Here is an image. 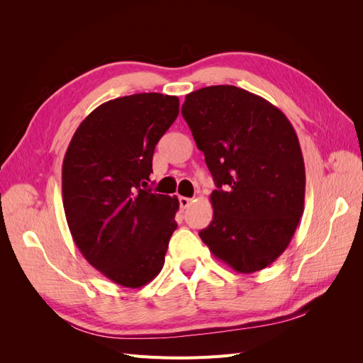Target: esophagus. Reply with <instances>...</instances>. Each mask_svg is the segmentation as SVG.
Masks as SVG:
<instances>
[{
    "mask_svg": "<svg viewBox=\"0 0 363 363\" xmlns=\"http://www.w3.org/2000/svg\"><path fill=\"white\" fill-rule=\"evenodd\" d=\"M179 201H180L182 208H188L192 204V199H188V196H180Z\"/></svg>",
    "mask_w": 363,
    "mask_h": 363,
    "instance_id": "34e87169",
    "label": "esophagus"
}]
</instances>
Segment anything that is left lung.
<instances>
[{"label": "left lung", "instance_id": "left-lung-1", "mask_svg": "<svg viewBox=\"0 0 363 363\" xmlns=\"http://www.w3.org/2000/svg\"><path fill=\"white\" fill-rule=\"evenodd\" d=\"M182 115L216 184L201 240L238 272L267 268L288 248L304 211V160L292 124L265 98L230 84L188 94Z\"/></svg>", "mask_w": 363, "mask_h": 363}]
</instances>
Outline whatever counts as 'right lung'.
Wrapping results in <instances>:
<instances>
[{
	"mask_svg": "<svg viewBox=\"0 0 363 363\" xmlns=\"http://www.w3.org/2000/svg\"><path fill=\"white\" fill-rule=\"evenodd\" d=\"M179 98L157 92L98 106L75 130L62 167V195L77 248L103 276L140 288L162 271L177 228V196L147 189L159 139Z\"/></svg>",
	"mask_w": 363,
	"mask_h": 363,
	"instance_id": "1",
	"label": "right lung"
}]
</instances>
